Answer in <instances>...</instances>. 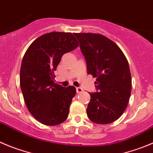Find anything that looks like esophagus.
I'll list each match as a JSON object with an SVG mask.
<instances>
[{
	"label": "esophagus",
	"mask_w": 153,
	"mask_h": 153,
	"mask_svg": "<svg viewBox=\"0 0 153 153\" xmlns=\"http://www.w3.org/2000/svg\"><path fill=\"white\" fill-rule=\"evenodd\" d=\"M76 89V93H81L83 91V89L82 88H80V87H77Z\"/></svg>",
	"instance_id": "esophagus-1"
}]
</instances>
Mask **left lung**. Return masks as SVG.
Wrapping results in <instances>:
<instances>
[{
    "mask_svg": "<svg viewBox=\"0 0 153 153\" xmlns=\"http://www.w3.org/2000/svg\"><path fill=\"white\" fill-rule=\"evenodd\" d=\"M86 61L88 74L96 77L97 92L89 93L88 119L96 124L117 120L127 107L131 91L128 62L113 41L99 34H74Z\"/></svg>",
    "mask_w": 153,
    "mask_h": 153,
    "instance_id": "8db88e82",
    "label": "left lung"
}]
</instances>
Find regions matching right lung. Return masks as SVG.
<instances>
[{"label": "right lung", "instance_id": "right-lung-1", "mask_svg": "<svg viewBox=\"0 0 153 153\" xmlns=\"http://www.w3.org/2000/svg\"><path fill=\"white\" fill-rule=\"evenodd\" d=\"M78 46L71 33L54 31L36 39L25 53L20 86L27 110L42 124L57 126L68 118L76 88L55 83L54 71L64 54Z\"/></svg>", "mask_w": 153, "mask_h": 153}]
</instances>
